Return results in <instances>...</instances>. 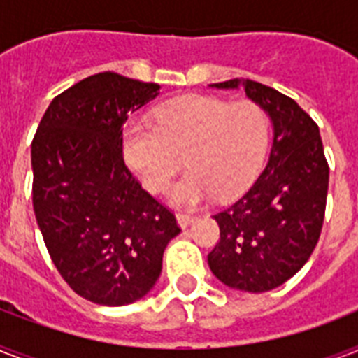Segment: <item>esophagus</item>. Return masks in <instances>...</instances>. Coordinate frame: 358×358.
<instances>
[{
	"label": "esophagus",
	"instance_id": "obj_1",
	"mask_svg": "<svg viewBox=\"0 0 358 358\" xmlns=\"http://www.w3.org/2000/svg\"><path fill=\"white\" fill-rule=\"evenodd\" d=\"M195 215H191V213H176V221H178V224L182 227V229H185V227H189L193 221H195Z\"/></svg>",
	"mask_w": 358,
	"mask_h": 358
}]
</instances>
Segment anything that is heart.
Segmentation results:
<instances>
[{"mask_svg": "<svg viewBox=\"0 0 358 358\" xmlns=\"http://www.w3.org/2000/svg\"><path fill=\"white\" fill-rule=\"evenodd\" d=\"M269 145V117L252 100L185 96L165 103L154 124L131 120L124 128L128 167L152 193H162L185 156L189 171L173 185L176 206L195 208L213 193L232 199L250 187Z\"/></svg>", "mask_w": 358, "mask_h": 358, "instance_id": "b5f03b06", "label": "heart"}]
</instances>
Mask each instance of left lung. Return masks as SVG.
Segmentation results:
<instances>
[{"label":"left lung","instance_id":"1","mask_svg":"<svg viewBox=\"0 0 358 358\" xmlns=\"http://www.w3.org/2000/svg\"><path fill=\"white\" fill-rule=\"evenodd\" d=\"M239 85L271 117L275 135L264 173L213 215L221 238L208 264L230 288L260 294L286 282L310 258L325 217L329 163L317 124L295 100L252 80L212 83Z\"/></svg>","mask_w":358,"mask_h":358}]
</instances>
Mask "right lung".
I'll list each match as a JSON object with an SVG mask.
<instances>
[{"mask_svg":"<svg viewBox=\"0 0 358 358\" xmlns=\"http://www.w3.org/2000/svg\"><path fill=\"white\" fill-rule=\"evenodd\" d=\"M157 83L100 72L53 98L31 143L33 210L52 262L96 305L141 299L180 234L174 213L141 187L122 156L128 115Z\"/></svg>","mask_w":358,"mask_h":358,"instance_id":"1","label":"right lung"}]
</instances>
